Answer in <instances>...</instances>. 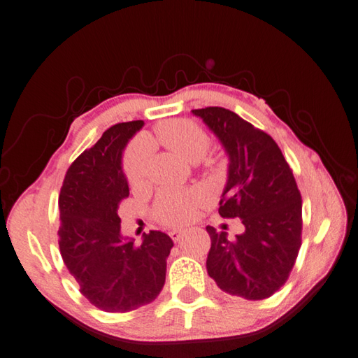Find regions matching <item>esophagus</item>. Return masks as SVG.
Listing matches in <instances>:
<instances>
[{"mask_svg": "<svg viewBox=\"0 0 358 358\" xmlns=\"http://www.w3.org/2000/svg\"><path fill=\"white\" fill-rule=\"evenodd\" d=\"M170 237L174 241H180V238L184 237V231H180V229H173V231L170 232Z\"/></svg>", "mask_w": 358, "mask_h": 358, "instance_id": "obj_1", "label": "esophagus"}]
</instances>
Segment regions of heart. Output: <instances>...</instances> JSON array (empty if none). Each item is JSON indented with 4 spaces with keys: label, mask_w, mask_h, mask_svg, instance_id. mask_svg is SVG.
<instances>
[{
    "label": "heart",
    "mask_w": 358,
    "mask_h": 358,
    "mask_svg": "<svg viewBox=\"0 0 358 358\" xmlns=\"http://www.w3.org/2000/svg\"><path fill=\"white\" fill-rule=\"evenodd\" d=\"M157 138L168 150L176 152L187 162L196 164L206 156L210 138L198 124L188 120H173L157 127ZM124 174L131 185H140L146 176V152L134 151L124 160ZM207 194L194 190H174L166 188L157 194L154 202V217L168 226H182L198 217L201 207L206 204Z\"/></svg>",
    "instance_id": "1"
}]
</instances>
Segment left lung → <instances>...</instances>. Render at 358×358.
<instances>
[{
	"label": "left lung",
	"instance_id": "obj_1",
	"mask_svg": "<svg viewBox=\"0 0 358 358\" xmlns=\"http://www.w3.org/2000/svg\"><path fill=\"white\" fill-rule=\"evenodd\" d=\"M210 129L229 157L218 212L240 218L245 231L227 238L207 226V273L229 294L266 299L285 284L301 248L302 199L278 143L222 107L192 110Z\"/></svg>",
	"mask_w": 358,
	"mask_h": 358
}]
</instances>
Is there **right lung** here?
<instances>
[{
  "label": "right lung",
  "instance_id": "add662e5",
  "mask_svg": "<svg viewBox=\"0 0 358 358\" xmlns=\"http://www.w3.org/2000/svg\"><path fill=\"white\" fill-rule=\"evenodd\" d=\"M143 121L118 123L84 151L65 174L59 194V248L66 269L90 304L132 312L157 298L165 284L170 235L151 231L141 245L121 235L118 206L129 196L123 151Z\"/></svg>",
  "mask_w": 358,
  "mask_h": 358
}]
</instances>
